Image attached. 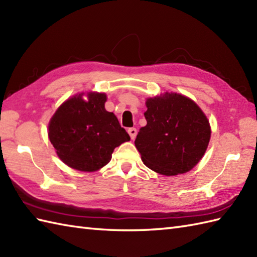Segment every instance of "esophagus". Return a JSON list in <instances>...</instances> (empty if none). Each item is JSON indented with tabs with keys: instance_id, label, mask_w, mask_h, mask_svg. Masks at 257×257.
<instances>
[{
	"instance_id": "esophagus-1",
	"label": "esophagus",
	"mask_w": 257,
	"mask_h": 257,
	"mask_svg": "<svg viewBox=\"0 0 257 257\" xmlns=\"http://www.w3.org/2000/svg\"><path fill=\"white\" fill-rule=\"evenodd\" d=\"M128 134L130 136V138L134 140L136 138V136H137V129H136V128H129L128 129Z\"/></svg>"
}]
</instances>
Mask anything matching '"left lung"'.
Listing matches in <instances>:
<instances>
[{"mask_svg":"<svg viewBox=\"0 0 257 257\" xmlns=\"http://www.w3.org/2000/svg\"><path fill=\"white\" fill-rule=\"evenodd\" d=\"M146 106L147 124L135 140L145 165L163 176L190 171L204 156L211 137L204 112L177 92L148 98Z\"/></svg>","mask_w":257,"mask_h":257,"instance_id":"8db88e82","label":"left lung"}]
</instances>
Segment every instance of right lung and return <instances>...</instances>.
Returning a JSON list of instances; mask_svg holds the SVG:
<instances>
[{"label":"right lung","mask_w":257,"mask_h":257,"mask_svg":"<svg viewBox=\"0 0 257 257\" xmlns=\"http://www.w3.org/2000/svg\"><path fill=\"white\" fill-rule=\"evenodd\" d=\"M79 94L63 102L48 124V138L65 165L79 171L99 170L116 147L129 141L113 112L105 109L106 94Z\"/></svg>","instance_id":"right-lung-1"}]
</instances>
